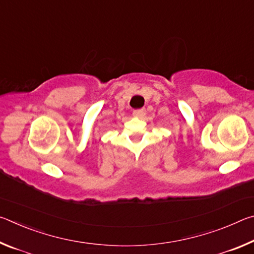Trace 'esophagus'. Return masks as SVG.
<instances>
[{
	"mask_svg": "<svg viewBox=\"0 0 254 254\" xmlns=\"http://www.w3.org/2000/svg\"><path fill=\"white\" fill-rule=\"evenodd\" d=\"M145 114V110L144 109H139V110H134L133 111V115L136 118H142Z\"/></svg>",
	"mask_w": 254,
	"mask_h": 254,
	"instance_id": "1",
	"label": "esophagus"
}]
</instances>
